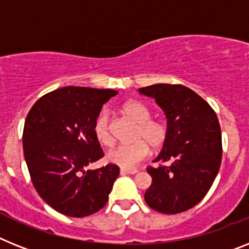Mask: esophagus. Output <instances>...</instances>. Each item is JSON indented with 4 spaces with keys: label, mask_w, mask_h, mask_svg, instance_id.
Here are the masks:
<instances>
[{
    "label": "esophagus",
    "mask_w": 249,
    "mask_h": 249,
    "mask_svg": "<svg viewBox=\"0 0 249 249\" xmlns=\"http://www.w3.org/2000/svg\"><path fill=\"white\" fill-rule=\"evenodd\" d=\"M137 169H127V168H121V174H136Z\"/></svg>",
    "instance_id": "34e87169"
}]
</instances>
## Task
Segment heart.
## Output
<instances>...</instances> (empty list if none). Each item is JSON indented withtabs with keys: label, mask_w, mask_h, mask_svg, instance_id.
Wrapping results in <instances>:
<instances>
[{
	"label": "heart",
	"mask_w": 249,
	"mask_h": 249,
	"mask_svg": "<svg viewBox=\"0 0 249 249\" xmlns=\"http://www.w3.org/2000/svg\"><path fill=\"white\" fill-rule=\"evenodd\" d=\"M122 110L129 120L136 123V128L132 135L135 141L120 145L108 151L107 160L122 168H132L146 158L149 146L154 150L163 146L168 137V127L163 121L153 120L149 108L142 103L135 100L128 102L123 106ZM94 133L98 141L104 146H110L113 143L109 116L107 112H102L96 118Z\"/></svg>",
	"instance_id": "obj_1"
}]
</instances>
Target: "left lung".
I'll use <instances>...</instances> for the list:
<instances>
[{
	"label": "left lung",
	"mask_w": 249,
	"mask_h": 249,
	"mask_svg": "<svg viewBox=\"0 0 249 249\" xmlns=\"http://www.w3.org/2000/svg\"><path fill=\"white\" fill-rule=\"evenodd\" d=\"M154 98L166 117L168 137L147 168L153 183L145 201L153 210L178 213L190 210L209 192L221 163V131L216 113L183 85L155 84L139 89Z\"/></svg>",
	"instance_id": "obj_1"
}]
</instances>
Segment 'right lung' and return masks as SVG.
Listing matches in <instances>:
<instances>
[{
    "label": "right lung",
    "instance_id": "right-lung-1",
    "mask_svg": "<svg viewBox=\"0 0 249 249\" xmlns=\"http://www.w3.org/2000/svg\"><path fill=\"white\" fill-rule=\"evenodd\" d=\"M118 91L66 86L32 107L22 133L24 157L43 200L66 216L84 217L106 206L120 168L88 170L103 158L94 123L104 103Z\"/></svg>",
    "mask_w": 249,
    "mask_h": 249
}]
</instances>
